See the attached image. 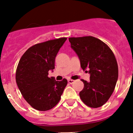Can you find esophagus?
<instances>
[{
    "mask_svg": "<svg viewBox=\"0 0 133 133\" xmlns=\"http://www.w3.org/2000/svg\"><path fill=\"white\" fill-rule=\"evenodd\" d=\"M68 83H69V84H73V82H75V80H72V79H69V80H68Z\"/></svg>",
    "mask_w": 133,
    "mask_h": 133,
    "instance_id": "obj_1",
    "label": "esophagus"
}]
</instances>
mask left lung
I'll return each mask as SVG.
<instances>
[{
    "instance_id": "left-lung-1",
    "label": "left lung",
    "mask_w": 133,
    "mask_h": 133,
    "mask_svg": "<svg viewBox=\"0 0 133 133\" xmlns=\"http://www.w3.org/2000/svg\"><path fill=\"white\" fill-rule=\"evenodd\" d=\"M83 70L89 72L90 81L82 79L84 89L80 97L88 106L97 108L108 102L118 77V68L112 50L106 44L91 36L69 38Z\"/></svg>"
}]
</instances>
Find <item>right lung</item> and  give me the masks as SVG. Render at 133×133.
<instances>
[{
  "instance_id": "add662e5",
  "label": "right lung",
  "mask_w": 133,
  "mask_h": 133,
  "mask_svg": "<svg viewBox=\"0 0 133 133\" xmlns=\"http://www.w3.org/2000/svg\"><path fill=\"white\" fill-rule=\"evenodd\" d=\"M65 37L50 40L30 47L24 53L16 71V82L24 98L33 108L45 111L60 101L68 84L65 78L56 81L48 77L55 69V60Z\"/></svg>"
}]
</instances>
